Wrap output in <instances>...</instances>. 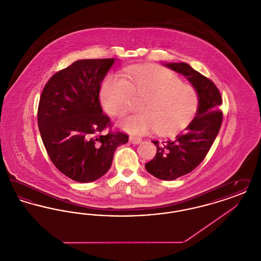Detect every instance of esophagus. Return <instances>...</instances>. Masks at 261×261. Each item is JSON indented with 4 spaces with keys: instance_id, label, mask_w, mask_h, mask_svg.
<instances>
[{
    "instance_id": "34e87169",
    "label": "esophagus",
    "mask_w": 261,
    "mask_h": 261,
    "mask_svg": "<svg viewBox=\"0 0 261 261\" xmlns=\"http://www.w3.org/2000/svg\"><path fill=\"white\" fill-rule=\"evenodd\" d=\"M129 141H130L132 144H135V145H138V144L142 143V139H141V138H138V137L131 136L129 138Z\"/></svg>"
}]
</instances>
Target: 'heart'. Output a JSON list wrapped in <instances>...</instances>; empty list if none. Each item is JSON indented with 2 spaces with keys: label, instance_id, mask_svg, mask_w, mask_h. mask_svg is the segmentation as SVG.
<instances>
[{
  "label": "heart",
  "instance_id": "heart-1",
  "mask_svg": "<svg viewBox=\"0 0 261 261\" xmlns=\"http://www.w3.org/2000/svg\"><path fill=\"white\" fill-rule=\"evenodd\" d=\"M134 96L143 98L142 112L120 121L125 130L134 134L155 130L161 136L172 135L186 128L199 110L196 89L164 67L139 66L128 70L125 77L109 75L100 88L102 107L112 116L128 112Z\"/></svg>",
  "mask_w": 261,
  "mask_h": 261
}]
</instances>
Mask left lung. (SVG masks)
Segmentation results:
<instances>
[{
	"instance_id": "obj_1",
	"label": "left lung",
	"mask_w": 261,
	"mask_h": 261,
	"mask_svg": "<svg viewBox=\"0 0 261 261\" xmlns=\"http://www.w3.org/2000/svg\"><path fill=\"white\" fill-rule=\"evenodd\" d=\"M164 65L185 76L199 98L196 116L182 133L161 144L152 141L156 147V154L145 167L152 176L170 181L190 173L204 160L220 130L223 114L219 110L222 103L220 92L211 79L186 62Z\"/></svg>"
}]
</instances>
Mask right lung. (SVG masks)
Returning <instances> with one entry per match:
<instances>
[{
    "label": "right lung",
    "mask_w": 261,
    "mask_h": 261,
    "mask_svg": "<svg viewBox=\"0 0 261 261\" xmlns=\"http://www.w3.org/2000/svg\"><path fill=\"white\" fill-rule=\"evenodd\" d=\"M114 59L80 60L55 73L42 91L38 126L55 166L80 183L93 182L112 166L118 146L128 142L122 132L101 134L112 127L99 103L100 84Z\"/></svg>",
    "instance_id": "obj_1"
}]
</instances>
